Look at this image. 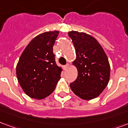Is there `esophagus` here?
<instances>
[{
    "label": "esophagus",
    "instance_id": "34e87169",
    "mask_svg": "<svg viewBox=\"0 0 128 128\" xmlns=\"http://www.w3.org/2000/svg\"><path fill=\"white\" fill-rule=\"evenodd\" d=\"M68 66H69V64H66V65H64V70H66V69L68 68Z\"/></svg>",
    "mask_w": 128,
    "mask_h": 128
}]
</instances>
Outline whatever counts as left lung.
<instances>
[{"instance_id": "1", "label": "left lung", "mask_w": 128, "mask_h": 128, "mask_svg": "<svg viewBox=\"0 0 128 128\" xmlns=\"http://www.w3.org/2000/svg\"><path fill=\"white\" fill-rule=\"evenodd\" d=\"M75 52L73 64L78 70L76 80L70 84L74 94L83 100L98 97L110 78L108 60L102 46L91 35L77 31L68 32Z\"/></svg>"}]
</instances>
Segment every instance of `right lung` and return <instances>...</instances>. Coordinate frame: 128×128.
<instances>
[{"label": "right lung", "mask_w": 128, "mask_h": 128, "mask_svg": "<svg viewBox=\"0 0 128 128\" xmlns=\"http://www.w3.org/2000/svg\"><path fill=\"white\" fill-rule=\"evenodd\" d=\"M58 31L38 35L21 55L16 74L24 92L30 98L43 99L54 91L61 78L62 68L57 66L53 47Z\"/></svg>", "instance_id": "right-lung-1"}]
</instances>
